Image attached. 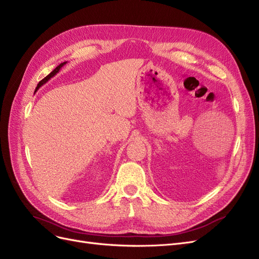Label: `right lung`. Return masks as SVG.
<instances>
[{
    "mask_svg": "<svg viewBox=\"0 0 259 259\" xmlns=\"http://www.w3.org/2000/svg\"><path fill=\"white\" fill-rule=\"evenodd\" d=\"M66 64H67V61H65V62H61V64H60L58 67L55 68V69L53 70V71H52L48 76H45L42 81L38 82V84H37V86H36V89H35V90H38V89H40L43 84H45V83L48 82L49 80H51V77H53L54 75H56V74L59 72V70H60L62 67H64Z\"/></svg>",
    "mask_w": 259,
    "mask_h": 259,
    "instance_id": "add662e5",
    "label": "right lung"
}]
</instances>
